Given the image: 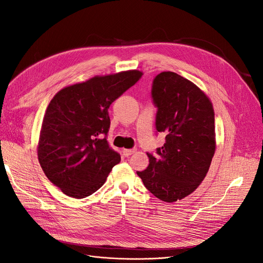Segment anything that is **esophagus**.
I'll use <instances>...</instances> for the list:
<instances>
[{
    "label": "esophagus",
    "mask_w": 263,
    "mask_h": 263,
    "mask_svg": "<svg viewBox=\"0 0 263 263\" xmlns=\"http://www.w3.org/2000/svg\"><path fill=\"white\" fill-rule=\"evenodd\" d=\"M136 153V149H124L123 150V154L126 156V157H128V156H130V155H133V154H135Z\"/></svg>",
    "instance_id": "34e87169"
}]
</instances>
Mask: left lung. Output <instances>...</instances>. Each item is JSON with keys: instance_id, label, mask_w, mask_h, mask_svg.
Masks as SVG:
<instances>
[{"instance_id": "left-lung-1", "label": "left lung", "mask_w": 263, "mask_h": 263, "mask_svg": "<svg viewBox=\"0 0 263 263\" xmlns=\"http://www.w3.org/2000/svg\"><path fill=\"white\" fill-rule=\"evenodd\" d=\"M151 95L165 142L158 156L147 154L148 168L137 174L149 192L172 203L194 192L209 172L216 149L214 108L200 87L171 71L155 78Z\"/></svg>"}]
</instances>
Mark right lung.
Returning a JSON list of instances; mask_svg holds the SVG:
<instances>
[{
	"mask_svg": "<svg viewBox=\"0 0 263 263\" xmlns=\"http://www.w3.org/2000/svg\"><path fill=\"white\" fill-rule=\"evenodd\" d=\"M141 76L139 70L97 76L63 87L50 101L39 134L38 160L66 195L83 198L97 192L121 161L104 137L108 108Z\"/></svg>",
	"mask_w": 263,
	"mask_h": 263,
	"instance_id": "obj_1",
	"label": "right lung"
}]
</instances>
